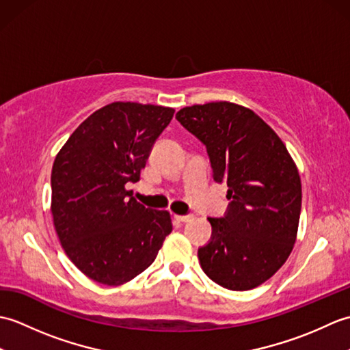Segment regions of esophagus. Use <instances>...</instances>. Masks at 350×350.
<instances>
[{
	"mask_svg": "<svg viewBox=\"0 0 350 350\" xmlns=\"http://www.w3.org/2000/svg\"><path fill=\"white\" fill-rule=\"evenodd\" d=\"M176 219L180 222H188L192 219V215H176Z\"/></svg>",
	"mask_w": 350,
	"mask_h": 350,
	"instance_id": "obj_1",
	"label": "esophagus"
}]
</instances>
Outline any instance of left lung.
<instances>
[{
  "instance_id": "8db88e82",
  "label": "left lung",
  "mask_w": 350,
  "mask_h": 350,
  "mask_svg": "<svg viewBox=\"0 0 350 350\" xmlns=\"http://www.w3.org/2000/svg\"><path fill=\"white\" fill-rule=\"evenodd\" d=\"M207 148L213 180L228 187L224 218H207L211 242L198 250L202 269L236 292L269 280L286 263L298 234L301 177L281 138L254 111L232 102L185 107L176 114Z\"/></svg>"
}]
</instances>
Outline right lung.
<instances>
[{
  "instance_id": "right-lung-1",
  "label": "right lung",
  "mask_w": 350,
  "mask_h": 350,
  "mask_svg": "<svg viewBox=\"0 0 350 350\" xmlns=\"http://www.w3.org/2000/svg\"><path fill=\"white\" fill-rule=\"evenodd\" d=\"M174 109L113 102L94 111L57 153L51 212L78 269L105 286L146 271L173 230L170 212L148 209L126 189L138 182L152 146Z\"/></svg>"
}]
</instances>
